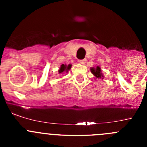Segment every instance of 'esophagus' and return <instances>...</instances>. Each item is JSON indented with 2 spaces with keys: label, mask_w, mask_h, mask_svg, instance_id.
Here are the masks:
<instances>
[{
  "label": "esophagus",
  "mask_w": 147,
  "mask_h": 147,
  "mask_svg": "<svg viewBox=\"0 0 147 147\" xmlns=\"http://www.w3.org/2000/svg\"><path fill=\"white\" fill-rule=\"evenodd\" d=\"M79 62H80V63H81V64H85V62H86V59H80V60H79Z\"/></svg>",
  "instance_id": "obj_1"
}]
</instances>
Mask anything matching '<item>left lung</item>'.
I'll return each instance as SVG.
<instances>
[{
    "mask_svg": "<svg viewBox=\"0 0 147 147\" xmlns=\"http://www.w3.org/2000/svg\"><path fill=\"white\" fill-rule=\"evenodd\" d=\"M90 71H91V72L93 73V74L96 77L102 78V76H103L102 75V74H101V68H100L99 67H98V66L96 67V68H93V67H91Z\"/></svg>",
    "mask_w": 147,
    "mask_h": 147,
    "instance_id": "left-lung-1",
    "label": "left lung"
}]
</instances>
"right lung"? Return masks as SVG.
<instances>
[{
    "instance_id": "1",
    "label": "right lung",
    "mask_w": 147,
    "mask_h": 147,
    "mask_svg": "<svg viewBox=\"0 0 147 147\" xmlns=\"http://www.w3.org/2000/svg\"><path fill=\"white\" fill-rule=\"evenodd\" d=\"M71 65H66L62 64V65L60 66V68L59 70V74H62L63 72H67V71H69L71 69Z\"/></svg>"
}]
</instances>
